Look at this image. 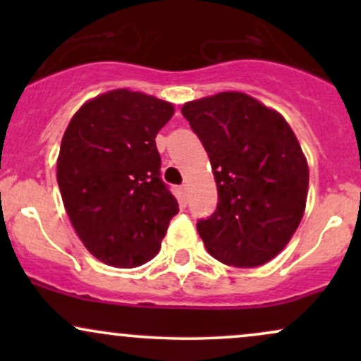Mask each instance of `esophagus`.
<instances>
[{
  "label": "esophagus",
  "mask_w": 361,
  "mask_h": 361,
  "mask_svg": "<svg viewBox=\"0 0 361 361\" xmlns=\"http://www.w3.org/2000/svg\"><path fill=\"white\" fill-rule=\"evenodd\" d=\"M180 200L181 202L188 200V192H186V185H181L180 186Z\"/></svg>",
  "instance_id": "1"
}]
</instances>
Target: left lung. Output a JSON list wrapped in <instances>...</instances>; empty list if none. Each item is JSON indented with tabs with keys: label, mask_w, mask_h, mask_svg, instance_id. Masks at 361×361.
<instances>
[{
	"label": "left lung",
	"mask_w": 361,
	"mask_h": 361,
	"mask_svg": "<svg viewBox=\"0 0 361 361\" xmlns=\"http://www.w3.org/2000/svg\"><path fill=\"white\" fill-rule=\"evenodd\" d=\"M217 183V209L197 222L207 251L224 264L252 268L275 258L305 210L309 168L279 111L238 91L185 103Z\"/></svg>",
	"instance_id": "obj_1"
}]
</instances>
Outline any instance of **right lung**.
<instances>
[{
    "mask_svg": "<svg viewBox=\"0 0 361 361\" xmlns=\"http://www.w3.org/2000/svg\"><path fill=\"white\" fill-rule=\"evenodd\" d=\"M171 103L114 90L85 103L64 132L57 183L71 224L94 258L134 268L154 258L178 202L161 180L156 135Z\"/></svg>",
    "mask_w": 361,
    "mask_h": 361,
    "instance_id": "add662e5",
    "label": "right lung"
}]
</instances>
